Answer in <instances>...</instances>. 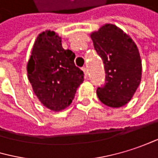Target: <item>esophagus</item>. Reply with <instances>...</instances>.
I'll return each instance as SVG.
<instances>
[{"label":"esophagus","instance_id":"34e87169","mask_svg":"<svg viewBox=\"0 0 158 158\" xmlns=\"http://www.w3.org/2000/svg\"><path fill=\"white\" fill-rule=\"evenodd\" d=\"M82 71L84 72L85 77H88V69H87V67H86V66H83V67H82Z\"/></svg>","mask_w":158,"mask_h":158}]
</instances>
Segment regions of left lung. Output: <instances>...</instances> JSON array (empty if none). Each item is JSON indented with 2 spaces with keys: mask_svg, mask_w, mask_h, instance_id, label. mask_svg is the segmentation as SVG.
Wrapping results in <instances>:
<instances>
[{
  "mask_svg": "<svg viewBox=\"0 0 158 158\" xmlns=\"http://www.w3.org/2000/svg\"><path fill=\"white\" fill-rule=\"evenodd\" d=\"M91 38L106 71V83L96 91L98 98L107 106H123L131 101L141 82L138 48L123 30L111 24L93 32Z\"/></svg>",
  "mask_w": 158,
  "mask_h": 158,
  "instance_id": "left-lung-1",
  "label": "left lung"
}]
</instances>
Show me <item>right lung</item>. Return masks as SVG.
<instances>
[{"mask_svg":"<svg viewBox=\"0 0 158 158\" xmlns=\"http://www.w3.org/2000/svg\"><path fill=\"white\" fill-rule=\"evenodd\" d=\"M75 53L62 47L61 38L51 30L40 33L27 63V77L40 103L52 111L67 107L84 74L75 65Z\"/></svg>","mask_w":158,"mask_h":158,"instance_id":"obj_1","label":"right lung"}]
</instances>
